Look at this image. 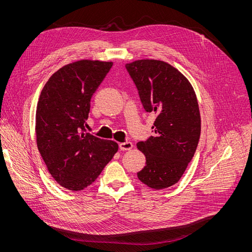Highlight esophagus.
I'll use <instances>...</instances> for the list:
<instances>
[{"label":"esophagus","instance_id":"1","mask_svg":"<svg viewBox=\"0 0 252 252\" xmlns=\"http://www.w3.org/2000/svg\"><path fill=\"white\" fill-rule=\"evenodd\" d=\"M133 148V143L131 142H124V143H119V149L122 151H126L130 150Z\"/></svg>","mask_w":252,"mask_h":252}]
</instances>
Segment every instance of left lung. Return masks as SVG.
Returning <instances> with one entry per match:
<instances>
[{
  "instance_id": "left-lung-1",
  "label": "left lung",
  "mask_w": 252,
  "mask_h": 252,
  "mask_svg": "<svg viewBox=\"0 0 252 252\" xmlns=\"http://www.w3.org/2000/svg\"><path fill=\"white\" fill-rule=\"evenodd\" d=\"M144 109L155 114L153 136L137 147L146 165L137 174L148 187L177 184L194 156L201 131L199 106L190 82L170 64L154 59L127 63Z\"/></svg>"
}]
</instances>
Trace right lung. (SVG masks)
Wrapping results in <instances>:
<instances>
[{"label":"right lung","instance_id":"1","mask_svg":"<svg viewBox=\"0 0 252 252\" xmlns=\"http://www.w3.org/2000/svg\"><path fill=\"white\" fill-rule=\"evenodd\" d=\"M112 65L99 60L69 63L52 74L39 95L37 149L51 176L67 190L90 186L118 150L116 142L86 131L91 98Z\"/></svg>","mask_w":252,"mask_h":252}]
</instances>
